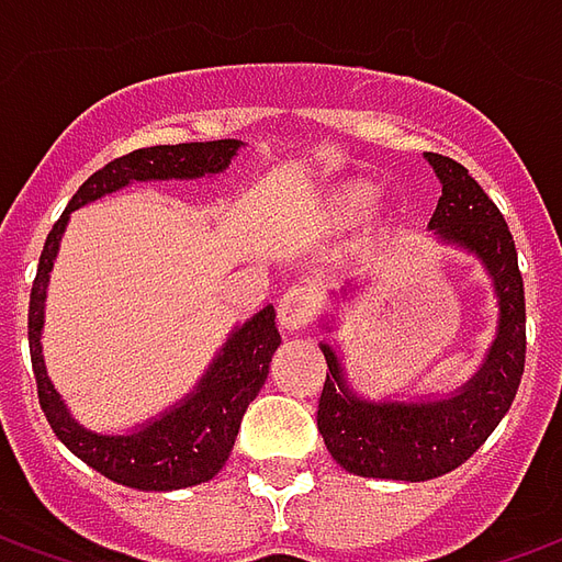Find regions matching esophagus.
<instances>
[{
  "mask_svg": "<svg viewBox=\"0 0 562 562\" xmlns=\"http://www.w3.org/2000/svg\"><path fill=\"white\" fill-rule=\"evenodd\" d=\"M313 313H316V297L310 289H289L277 301V318L285 330H306V325L313 322Z\"/></svg>",
  "mask_w": 562,
  "mask_h": 562,
  "instance_id": "1",
  "label": "esophagus"
}]
</instances>
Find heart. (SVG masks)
<instances>
[{"mask_svg":"<svg viewBox=\"0 0 562 562\" xmlns=\"http://www.w3.org/2000/svg\"><path fill=\"white\" fill-rule=\"evenodd\" d=\"M379 189L367 177H352L328 186L316 204V225L325 232H340L355 222H361L376 204Z\"/></svg>","mask_w":562,"mask_h":562,"instance_id":"heart-1","label":"heart"}]
</instances>
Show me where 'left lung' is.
<instances>
[{
  "label": "left lung",
  "mask_w": 562,
  "mask_h": 562,
  "mask_svg": "<svg viewBox=\"0 0 562 562\" xmlns=\"http://www.w3.org/2000/svg\"><path fill=\"white\" fill-rule=\"evenodd\" d=\"M424 159L442 183V198L427 228L436 240L458 246L482 261L499 306L496 337L475 376L446 397L424 401L361 397L349 385L337 346L318 342L328 361V376L318 397V434L342 470L364 479L427 482L458 470L503 422L524 376L527 306L518 252L506 220L460 161L439 153H424ZM355 289V282H346L340 289L342 301H349ZM322 328H334V318H325Z\"/></svg>",
  "instance_id": "1"
}]
</instances>
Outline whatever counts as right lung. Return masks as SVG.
<instances>
[{
    "instance_id": "add662e5",
    "label": "right lung",
    "mask_w": 562,
    "mask_h": 562,
    "mask_svg": "<svg viewBox=\"0 0 562 562\" xmlns=\"http://www.w3.org/2000/svg\"><path fill=\"white\" fill-rule=\"evenodd\" d=\"M240 147L244 140L234 138L159 144L108 161L68 201L66 213L50 228L38 258V273L30 294V355L38 382V403L54 434L63 439V446L71 454H78L87 467L102 472L104 479L135 491H180V487L210 482L225 467L246 406L256 401V394L268 379L270 358L280 349L277 313L268 304L252 318H246L244 325H237L228 334V340L222 342L207 373L171 409L138 424L128 434H95L78 418H71L66 401L59 397L44 367V301H47V282L59 252V240L66 234L71 210L114 195L128 183L216 177L232 165Z\"/></svg>"
}]
</instances>
